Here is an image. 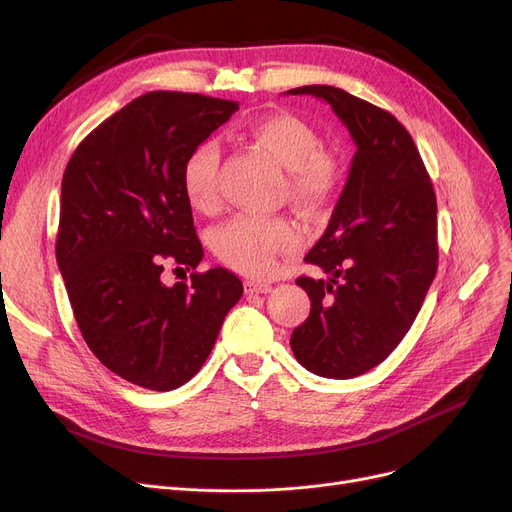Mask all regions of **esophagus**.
<instances>
[{"mask_svg":"<svg viewBox=\"0 0 512 512\" xmlns=\"http://www.w3.org/2000/svg\"><path fill=\"white\" fill-rule=\"evenodd\" d=\"M270 290H272V286L265 284V282H255V280H247L245 282V292L247 294H265V292H270Z\"/></svg>","mask_w":512,"mask_h":512,"instance_id":"1","label":"esophagus"}]
</instances>
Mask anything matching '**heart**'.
<instances>
[{
  "mask_svg": "<svg viewBox=\"0 0 512 512\" xmlns=\"http://www.w3.org/2000/svg\"><path fill=\"white\" fill-rule=\"evenodd\" d=\"M249 139L288 170L290 199L303 209L324 207L340 182V166L332 153L321 149L319 134L292 114H272L249 128ZM220 153L211 141L191 149L182 164V191L195 209L211 211L220 201ZM303 234L286 218L238 215L211 236L213 253L232 270L263 278L270 276L280 257L297 253Z\"/></svg>",
  "mask_w": 512,
  "mask_h": 512,
  "instance_id": "heart-1",
  "label": "heart"
}]
</instances>
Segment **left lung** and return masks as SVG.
I'll list each match as a JSON object with an SVG mask.
<instances>
[{
  "label": "left lung",
  "mask_w": 512,
  "mask_h": 512,
  "mask_svg": "<svg viewBox=\"0 0 512 512\" xmlns=\"http://www.w3.org/2000/svg\"><path fill=\"white\" fill-rule=\"evenodd\" d=\"M286 93L328 101L357 145L330 224L305 257L330 280L297 278L311 313L290 346L321 378H357L405 338L434 282L436 193L409 130L390 112L328 85Z\"/></svg>",
  "instance_id": "left-lung-1"
}]
</instances>
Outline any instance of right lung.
<instances>
[{"instance_id":"1","label":"right lung","mask_w":512,"mask_h":512,"mask_svg":"<svg viewBox=\"0 0 512 512\" xmlns=\"http://www.w3.org/2000/svg\"><path fill=\"white\" fill-rule=\"evenodd\" d=\"M236 110L199 93H145L80 141L62 178L56 259L78 330L107 369L147 390L191 380L242 297L224 267L161 280L166 263L191 272L203 259L182 164Z\"/></svg>"}]
</instances>
